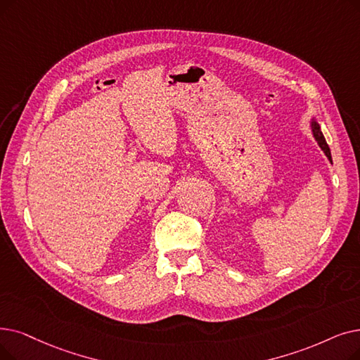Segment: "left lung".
<instances>
[{"label": "left lung", "mask_w": 360, "mask_h": 360, "mask_svg": "<svg viewBox=\"0 0 360 360\" xmlns=\"http://www.w3.org/2000/svg\"><path fill=\"white\" fill-rule=\"evenodd\" d=\"M310 128H311V134H314L315 139L318 141L319 147L322 148V151L325 153V155L328 158V160H330V162L333 163V158H331L330 147H328V144H326V141H325V138H323V134H322V131H321L319 123L316 122V119H315V117L311 119V122H310Z\"/></svg>", "instance_id": "obj_1"}]
</instances>
